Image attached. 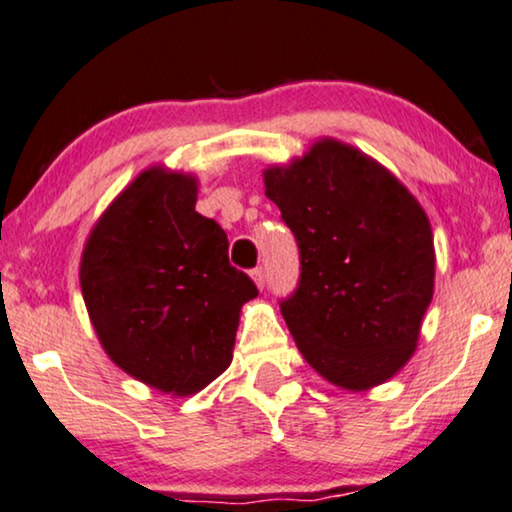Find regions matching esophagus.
Wrapping results in <instances>:
<instances>
[{"label": "esophagus", "instance_id": "esophagus-1", "mask_svg": "<svg viewBox=\"0 0 512 512\" xmlns=\"http://www.w3.org/2000/svg\"><path fill=\"white\" fill-rule=\"evenodd\" d=\"M251 277H254V282H256V287H258V289H263V287H265V270L261 268V265H258V268L251 270Z\"/></svg>", "mask_w": 512, "mask_h": 512}]
</instances>
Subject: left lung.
<instances>
[{
	"label": "left lung",
	"instance_id": "1",
	"mask_svg": "<svg viewBox=\"0 0 512 512\" xmlns=\"http://www.w3.org/2000/svg\"><path fill=\"white\" fill-rule=\"evenodd\" d=\"M263 181L301 256L280 310L305 362L355 393L393 378L433 301L426 211L376 159L334 138L265 169Z\"/></svg>",
	"mask_w": 512,
	"mask_h": 512
}]
</instances>
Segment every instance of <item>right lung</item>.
Segmentation results:
<instances>
[{
  "mask_svg": "<svg viewBox=\"0 0 512 512\" xmlns=\"http://www.w3.org/2000/svg\"><path fill=\"white\" fill-rule=\"evenodd\" d=\"M195 202V176L145 169L98 218L79 265L105 353L171 395L199 393L230 367L240 310L258 296Z\"/></svg>",
  "mask_w": 512,
  "mask_h": 512,
  "instance_id": "right-lung-1",
  "label": "right lung"
}]
</instances>
